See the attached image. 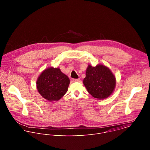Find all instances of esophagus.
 I'll use <instances>...</instances> for the list:
<instances>
[{
	"label": "esophagus",
	"mask_w": 150,
	"mask_h": 150,
	"mask_svg": "<svg viewBox=\"0 0 150 150\" xmlns=\"http://www.w3.org/2000/svg\"><path fill=\"white\" fill-rule=\"evenodd\" d=\"M73 81L74 82H80V79H73Z\"/></svg>",
	"instance_id": "1"
}]
</instances>
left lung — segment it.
Wrapping results in <instances>:
<instances>
[{
    "instance_id": "1",
    "label": "left lung",
    "mask_w": 150,
    "mask_h": 150,
    "mask_svg": "<svg viewBox=\"0 0 150 150\" xmlns=\"http://www.w3.org/2000/svg\"><path fill=\"white\" fill-rule=\"evenodd\" d=\"M86 74L84 85L93 98L103 100L113 92L116 84L115 77L106 66L99 64L93 67L89 64Z\"/></svg>"
}]
</instances>
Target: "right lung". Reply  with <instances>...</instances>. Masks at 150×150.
Masks as SVG:
<instances>
[{"label":"right lung","instance_id":"right-lung-1","mask_svg":"<svg viewBox=\"0 0 150 150\" xmlns=\"http://www.w3.org/2000/svg\"><path fill=\"white\" fill-rule=\"evenodd\" d=\"M69 77L59 68L49 67L45 69L38 79L36 86L38 92L46 100H59L68 89Z\"/></svg>","mask_w":150,"mask_h":150}]
</instances>
